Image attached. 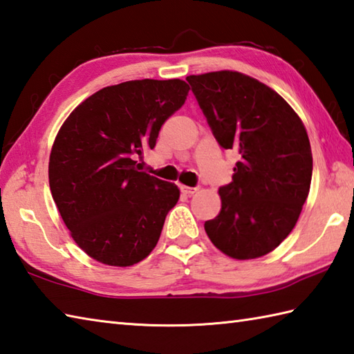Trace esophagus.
<instances>
[{
  "label": "esophagus",
  "mask_w": 354,
  "mask_h": 354,
  "mask_svg": "<svg viewBox=\"0 0 354 354\" xmlns=\"http://www.w3.org/2000/svg\"><path fill=\"white\" fill-rule=\"evenodd\" d=\"M181 192L184 193V195H187V196H192V195H195V193L198 192V189H196V187H187V185H181Z\"/></svg>",
  "instance_id": "obj_1"
}]
</instances>
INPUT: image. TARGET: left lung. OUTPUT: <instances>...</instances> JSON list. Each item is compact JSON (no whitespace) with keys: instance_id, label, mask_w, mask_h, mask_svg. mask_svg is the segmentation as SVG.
Listing matches in <instances>:
<instances>
[{"instance_id":"left-lung-1","label":"left lung","mask_w":354,"mask_h":354,"mask_svg":"<svg viewBox=\"0 0 354 354\" xmlns=\"http://www.w3.org/2000/svg\"><path fill=\"white\" fill-rule=\"evenodd\" d=\"M221 147L234 150L221 212L205 221L213 245L233 259L273 252L297 223L311 184L307 130L290 104L252 76L219 71L187 76Z\"/></svg>"}]
</instances>
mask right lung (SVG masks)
I'll use <instances>...</instances> for the list:
<instances>
[{"label":"right lung","mask_w":354,"mask_h":354,"mask_svg":"<svg viewBox=\"0 0 354 354\" xmlns=\"http://www.w3.org/2000/svg\"><path fill=\"white\" fill-rule=\"evenodd\" d=\"M183 80H135L104 87L62 124L48 159L55 204L82 252L130 267L156 247L178 185L135 161L189 95Z\"/></svg>","instance_id":"1"}]
</instances>
